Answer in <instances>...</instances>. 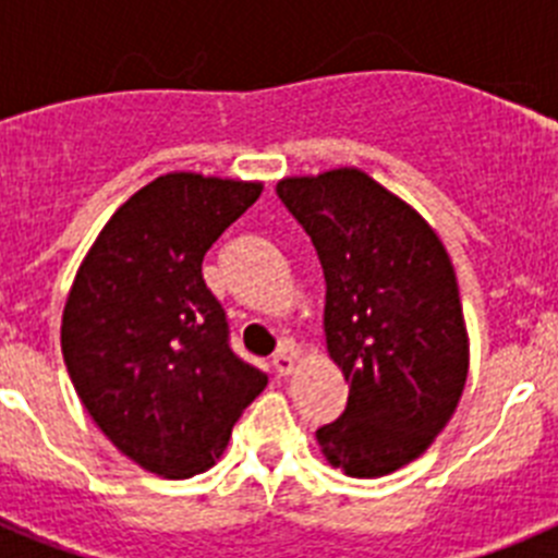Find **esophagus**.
Segmentation results:
<instances>
[{
  "mask_svg": "<svg viewBox=\"0 0 558 558\" xmlns=\"http://www.w3.org/2000/svg\"><path fill=\"white\" fill-rule=\"evenodd\" d=\"M295 357H299V352H295L293 343H282V349L274 354V368L279 374H290L295 368Z\"/></svg>",
  "mask_w": 558,
  "mask_h": 558,
  "instance_id": "obj_1",
  "label": "esophagus"
}]
</instances>
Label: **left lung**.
I'll list each match as a JSON object with an SVG mask.
<instances>
[{
  "label": "left lung",
  "mask_w": 558,
  "mask_h": 558,
  "mask_svg": "<svg viewBox=\"0 0 558 558\" xmlns=\"http://www.w3.org/2000/svg\"><path fill=\"white\" fill-rule=\"evenodd\" d=\"M276 195L322 259L327 349L349 383L347 411L315 438L347 475H388L433 445L466 386L450 256L416 209L354 167L282 179Z\"/></svg>",
  "instance_id": "8db88e82"
}]
</instances>
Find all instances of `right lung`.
Listing matches in <instances>:
<instances>
[{
    "mask_svg": "<svg viewBox=\"0 0 558 558\" xmlns=\"http://www.w3.org/2000/svg\"><path fill=\"white\" fill-rule=\"evenodd\" d=\"M263 192L256 181L167 172L102 226L69 290L63 363L111 445L142 470L192 477L268 386L229 347L204 256Z\"/></svg>",
    "mask_w": 558,
    "mask_h": 558,
    "instance_id": "obj_1",
    "label": "right lung"
}]
</instances>
